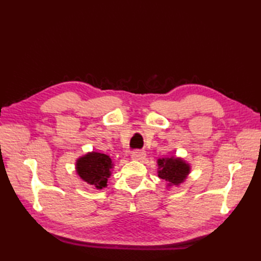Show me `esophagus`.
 Listing matches in <instances>:
<instances>
[{
    "label": "esophagus",
    "mask_w": 261,
    "mask_h": 261,
    "mask_svg": "<svg viewBox=\"0 0 261 261\" xmlns=\"http://www.w3.org/2000/svg\"><path fill=\"white\" fill-rule=\"evenodd\" d=\"M131 157H132V159H136V160H142L146 157V152L143 150H135V151H132Z\"/></svg>",
    "instance_id": "esophagus-1"
}]
</instances>
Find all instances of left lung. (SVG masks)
<instances>
[{"label":"left lung","instance_id":"left-lung-1","mask_svg":"<svg viewBox=\"0 0 261 261\" xmlns=\"http://www.w3.org/2000/svg\"><path fill=\"white\" fill-rule=\"evenodd\" d=\"M160 178L168 181L170 185H178L190 173V167L179 158H167L158 160Z\"/></svg>","mask_w":261,"mask_h":261}]
</instances>
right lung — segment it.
Wrapping results in <instances>:
<instances>
[{"mask_svg":"<svg viewBox=\"0 0 261 261\" xmlns=\"http://www.w3.org/2000/svg\"><path fill=\"white\" fill-rule=\"evenodd\" d=\"M112 160L104 153L92 152L77 160L76 169L83 180L94 187L101 188L107 186L108 178L111 175Z\"/></svg>","mask_w":261,"mask_h":261,"instance_id":"1","label":"right lung"}]
</instances>
